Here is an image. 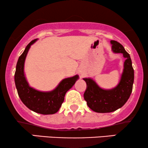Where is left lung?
Instances as JSON below:
<instances>
[{"label":"left lung","instance_id":"left-lung-1","mask_svg":"<svg viewBox=\"0 0 148 148\" xmlns=\"http://www.w3.org/2000/svg\"><path fill=\"white\" fill-rule=\"evenodd\" d=\"M112 51L123 53L125 58L120 82L112 89H103L91 78L83 79L87 84L84 97L87 105L97 113H111L121 108L127 102L133 88L134 71L130 54L119 42L111 40Z\"/></svg>","mask_w":148,"mask_h":148}]
</instances>
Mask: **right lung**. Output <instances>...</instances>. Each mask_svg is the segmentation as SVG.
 <instances>
[{"instance_id":"add662e5","label":"right lung","mask_w":148,"mask_h":148,"mask_svg":"<svg viewBox=\"0 0 148 148\" xmlns=\"http://www.w3.org/2000/svg\"><path fill=\"white\" fill-rule=\"evenodd\" d=\"M37 39L33 40L25 47L18 58L14 74V82L18 97L30 110L43 115L54 114L60 109L66 92L72 88L79 79V75L62 79L51 91L42 92L30 87L24 74V63L28 51Z\"/></svg>"}]
</instances>
